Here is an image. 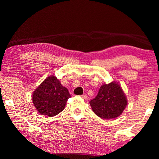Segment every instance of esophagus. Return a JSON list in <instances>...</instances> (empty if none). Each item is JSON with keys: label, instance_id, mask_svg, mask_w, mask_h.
Listing matches in <instances>:
<instances>
[{"label": "esophagus", "instance_id": "34e87169", "mask_svg": "<svg viewBox=\"0 0 159 159\" xmlns=\"http://www.w3.org/2000/svg\"><path fill=\"white\" fill-rule=\"evenodd\" d=\"M81 98H83V99H87V98H88V95H86V94L82 95Z\"/></svg>", "mask_w": 159, "mask_h": 159}]
</instances>
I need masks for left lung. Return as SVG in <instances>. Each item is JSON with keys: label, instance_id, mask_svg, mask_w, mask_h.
<instances>
[{"label": "left lung", "instance_id": "1", "mask_svg": "<svg viewBox=\"0 0 159 159\" xmlns=\"http://www.w3.org/2000/svg\"><path fill=\"white\" fill-rule=\"evenodd\" d=\"M90 104L93 112L102 119H114L121 114L127 100L121 86L116 82L104 84Z\"/></svg>", "mask_w": 159, "mask_h": 159}]
</instances>
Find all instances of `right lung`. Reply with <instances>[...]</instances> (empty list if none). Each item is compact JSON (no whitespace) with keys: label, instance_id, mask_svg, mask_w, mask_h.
Returning <instances> with one entry per match:
<instances>
[{"label":"right lung","instance_id":"1","mask_svg":"<svg viewBox=\"0 0 159 159\" xmlns=\"http://www.w3.org/2000/svg\"><path fill=\"white\" fill-rule=\"evenodd\" d=\"M70 97L68 90L59 80L55 76H50L34 91L32 102L39 114L52 117L64 109Z\"/></svg>","mask_w":159,"mask_h":159}]
</instances>
